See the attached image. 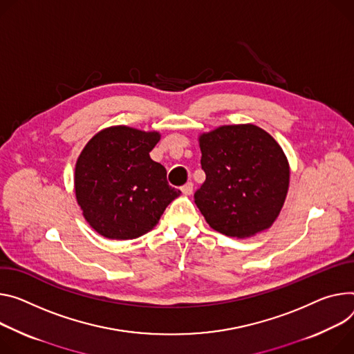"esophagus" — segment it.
I'll list each match as a JSON object with an SVG mask.
<instances>
[{"label": "esophagus", "mask_w": 354, "mask_h": 354, "mask_svg": "<svg viewBox=\"0 0 354 354\" xmlns=\"http://www.w3.org/2000/svg\"><path fill=\"white\" fill-rule=\"evenodd\" d=\"M180 190H182V194H183V195L190 196V195H192V192H194V183H192V182L185 183V185L180 187Z\"/></svg>", "instance_id": "obj_1"}]
</instances>
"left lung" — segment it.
<instances>
[{"label": "left lung", "mask_w": 354, "mask_h": 354, "mask_svg": "<svg viewBox=\"0 0 354 354\" xmlns=\"http://www.w3.org/2000/svg\"><path fill=\"white\" fill-rule=\"evenodd\" d=\"M206 180L195 203L209 226L229 237H252L272 226L289 187L281 145L254 124L221 125L199 136Z\"/></svg>", "instance_id": "left-lung-1"}]
</instances>
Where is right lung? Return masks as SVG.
<instances>
[{"label": "right lung", "mask_w": 354, "mask_h": 354, "mask_svg": "<svg viewBox=\"0 0 354 354\" xmlns=\"http://www.w3.org/2000/svg\"><path fill=\"white\" fill-rule=\"evenodd\" d=\"M158 131L113 125L82 149L75 167V194L90 227L110 240H133L151 232L180 195L167 169L151 159Z\"/></svg>", "instance_id": "right-lung-1"}]
</instances>
